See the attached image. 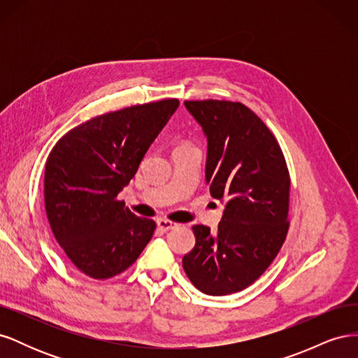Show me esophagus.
Wrapping results in <instances>:
<instances>
[{"instance_id": "34e87169", "label": "esophagus", "mask_w": 358, "mask_h": 358, "mask_svg": "<svg viewBox=\"0 0 358 358\" xmlns=\"http://www.w3.org/2000/svg\"><path fill=\"white\" fill-rule=\"evenodd\" d=\"M157 225L161 231H169V230H173V229H176V227H179V224L171 222L169 220H158Z\"/></svg>"}]
</instances>
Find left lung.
<instances>
[{
  "label": "left lung",
  "mask_w": 358,
  "mask_h": 358,
  "mask_svg": "<svg viewBox=\"0 0 358 358\" xmlns=\"http://www.w3.org/2000/svg\"><path fill=\"white\" fill-rule=\"evenodd\" d=\"M185 107L208 137L206 183L225 209L216 233L192 227L196 246L182 266L204 294L227 296L254 284L282 248L289 173L276 137L245 104L203 100Z\"/></svg>",
  "instance_id": "obj_1"
}]
</instances>
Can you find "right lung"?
<instances>
[{
    "mask_svg": "<svg viewBox=\"0 0 358 358\" xmlns=\"http://www.w3.org/2000/svg\"><path fill=\"white\" fill-rule=\"evenodd\" d=\"M179 107L169 99L95 116L62 136L45 170L50 229L70 262L94 279L131 266L157 224L138 218L117 194Z\"/></svg>",
    "mask_w": 358,
    "mask_h": 358,
    "instance_id": "1",
    "label": "right lung"
}]
</instances>
